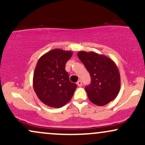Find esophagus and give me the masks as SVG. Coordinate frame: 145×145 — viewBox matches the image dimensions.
<instances>
[{"label": "esophagus", "instance_id": "34e87169", "mask_svg": "<svg viewBox=\"0 0 145 145\" xmlns=\"http://www.w3.org/2000/svg\"><path fill=\"white\" fill-rule=\"evenodd\" d=\"M77 85L78 86H81L82 85V82H81L80 80H78V82H77Z\"/></svg>", "mask_w": 145, "mask_h": 145}]
</instances>
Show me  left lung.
<instances>
[{
	"label": "left lung",
	"mask_w": 145,
	"mask_h": 145,
	"mask_svg": "<svg viewBox=\"0 0 145 145\" xmlns=\"http://www.w3.org/2000/svg\"><path fill=\"white\" fill-rule=\"evenodd\" d=\"M77 54L91 75V83L85 87L89 100L99 106L114 100L121 88L120 74L115 63L93 52L80 51Z\"/></svg>",
	"instance_id": "8db88e82"
}]
</instances>
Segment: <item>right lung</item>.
Wrapping results in <instances>:
<instances>
[{
  "mask_svg": "<svg viewBox=\"0 0 145 145\" xmlns=\"http://www.w3.org/2000/svg\"><path fill=\"white\" fill-rule=\"evenodd\" d=\"M71 51L54 49L38 60L33 74V86L41 102L50 107H63L70 101L77 85L70 82L65 71Z\"/></svg>",
  "mask_w": 145,
  "mask_h": 145,
  "instance_id": "1",
  "label": "right lung"
}]
</instances>
